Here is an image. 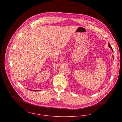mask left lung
Instances as JSON below:
<instances>
[{
  "label": "left lung",
  "mask_w": 122,
  "mask_h": 122,
  "mask_svg": "<svg viewBox=\"0 0 122 122\" xmlns=\"http://www.w3.org/2000/svg\"><path fill=\"white\" fill-rule=\"evenodd\" d=\"M108 46H109V47L110 48H111V49L113 51V49H112V47H111V46H110V45L109 44H108ZM113 57L114 58V57H113Z\"/></svg>",
  "instance_id": "1"
}]
</instances>
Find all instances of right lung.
Instances as JSON below:
<instances>
[{"label": "right lung", "mask_w": 122, "mask_h": 122, "mask_svg": "<svg viewBox=\"0 0 122 122\" xmlns=\"http://www.w3.org/2000/svg\"><path fill=\"white\" fill-rule=\"evenodd\" d=\"M32 91H38V90H37V91H36V90H32Z\"/></svg>", "instance_id": "add662e5"}]
</instances>
